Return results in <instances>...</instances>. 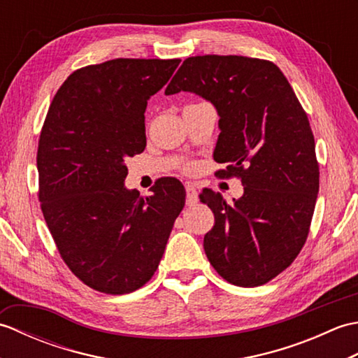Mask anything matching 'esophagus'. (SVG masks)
Segmentation results:
<instances>
[{
    "mask_svg": "<svg viewBox=\"0 0 358 358\" xmlns=\"http://www.w3.org/2000/svg\"><path fill=\"white\" fill-rule=\"evenodd\" d=\"M196 201H199V192H196L194 185L187 183L186 185V204L187 206H194Z\"/></svg>",
    "mask_w": 358,
    "mask_h": 358,
    "instance_id": "1",
    "label": "esophagus"
}]
</instances>
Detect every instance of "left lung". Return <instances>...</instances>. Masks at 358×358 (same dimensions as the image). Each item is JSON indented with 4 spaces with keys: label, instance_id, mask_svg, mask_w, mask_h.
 Returning <instances> with one entry per match:
<instances>
[{
    "label": "left lung",
    "instance_id": "left-lung-1",
    "mask_svg": "<svg viewBox=\"0 0 358 358\" xmlns=\"http://www.w3.org/2000/svg\"><path fill=\"white\" fill-rule=\"evenodd\" d=\"M194 92L218 112V177H237L245 194L227 203L204 189L214 212L204 252L226 281L268 283L295 260L308 238L320 172L306 112L278 67L240 55L186 58L166 95Z\"/></svg>",
    "mask_w": 358,
    "mask_h": 358
}]
</instances>
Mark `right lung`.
I'll use <instances>...</instances> for the list:
<instances>
[{"label":"right lung","instance_id":"1","mask_svg":"<svg viewBox=\"0 0 358 358\" xmlns=\"http://www.w3.org/2000/svg\"><path fill=\"white\" fill-rule=\"evenodd\" d=\"M180 59L117 58L81 67L52 100L38 143L41 210L64 263L104 294L154 275L185 187L162 178L143 199L124 186L126 158L146 148L144 112Z\"/></svg>","mask_w":358,"mask_h":358}]
</instances>
